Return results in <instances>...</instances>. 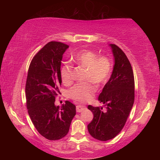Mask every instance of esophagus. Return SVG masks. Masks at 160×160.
Wrapping results in <instances>:
<instances>
[{
    "label": "esophagus",
    "instance_id": "esophagus-1",
    "mask_svg": "<svg viewBox=\"0 0 160 160\" xmlns=\"http://www.w3.org/2000/svg\"><path fill=\"white\" fill-rule=\"evenodd\" d=\"M85 109V106H82V105H78L76 106V111L77 112H82L83 110Z\"/></svg>",
    "mask_w": 160,
    "mask_h": 160
}]
</instances>
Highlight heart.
<instances>
[{
    "mask_svg": "<svg viewBox=\"0 0 160 160\" xmlns=\"http://www.w3.org/2000/svg\"><path fill=\"white\" fill-rule=\"evenodd\" d=\"M72 60L77 65L88 68L87 80H90L97 85L107 82L112 72V63L107 56H100L91 50H82L73 56ZM73 67L64 64L60 70L61 78L65 85L72 82ZM97 90V87L91 81L77 83L69 90L70 98L79 102H85L91 99Z\"/></svg>",
    "mask_w": 160,
    "mask_h": 160,
    "instance_id": "1",
    "label": "heart"
}]
</instances>
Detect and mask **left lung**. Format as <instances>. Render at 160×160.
<instances>
[{
	"mask_svg": "<svg viewBox=\"0 0 160 160\" xmlns=\"http://www.w3.org/2000/svg\"><path fill=\"white\" fill-rule=\"evenodd\" d=\"M114 57V66L110 79L103 88L98 99L106 107L88 109L94 114L88 125V131L94 138L107 141L115 138L128 118L135 99V82L132 66L123 51L116 44L109 45Z\"/></svg>",
	"mask_w": 160,
	"mask_h": 160,
	"instance_id": "8db88e82",
	"label": "left lung"
}]
</instances>
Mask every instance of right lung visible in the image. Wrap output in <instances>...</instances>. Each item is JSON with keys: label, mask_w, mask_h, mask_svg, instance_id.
I'll return each mask as SVG.
<instances>
[{"label": "right lung", "mask_w": 160, "mask_h": 160, "mask_svg": "<svg viewBox=\"0 0 160 160\" xmlns=\"http://www.w3.org/2000/svg\"><path fill=\"white\" fill-rule=\"evenodd\" d=\"M68 47L61 42H48L32 58L27 78L28 113L37 131L50 140L66 136L76 114L75 106L69 101L61 108L54 104L56 96L61 94L63 54Z\"/></svg>", "instance_id": "right-lung-1"}]
</instances>
